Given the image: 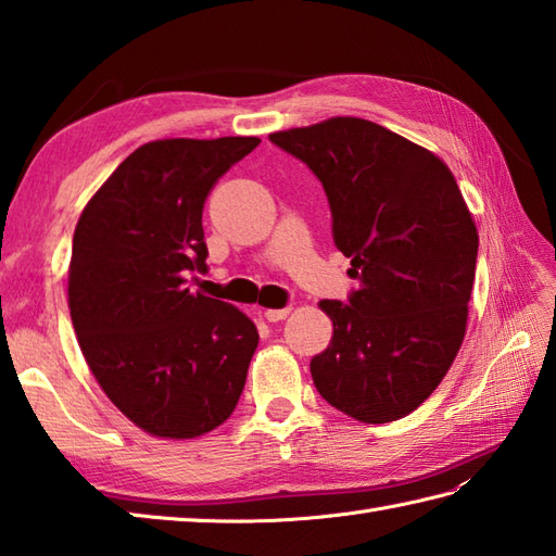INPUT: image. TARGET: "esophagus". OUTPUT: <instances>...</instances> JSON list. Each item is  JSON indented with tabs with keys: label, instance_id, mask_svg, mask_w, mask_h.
I'll use <instances>...</instances> for the list:
<instances>
[{
	"label": "esophagus",
	"instance_id": "34e87169",
	"mask_svg": "<svg viewBox=\"0 0 556 556\" xmlns=\"http://www.w3.org/2000/svg\"><path fill=\"white\" fill-rule=\"evenodd\" d=\"M289 313H291V308H267L265 320L267 323H279V320H285V317H289Z\"/></svg>",
	"mask_w": 556,
	"mask_h": 556
}]
</instances>
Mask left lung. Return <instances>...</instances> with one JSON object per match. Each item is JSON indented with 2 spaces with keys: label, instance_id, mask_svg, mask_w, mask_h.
<instances>
[{
  "label": "left lung",
  "instance_id": "1",
  "mask_svg": "<svg viewBox=\"0 0 556 556\" xmlns=\"http://www.w3.org/2000/svg\"><path fill=\"white\" fill-rule=\"evenodd\" d=\"M323 181L358 291L320 301L332 341L311 361L327 404L380 425L416 410L464 344L478 229L452 169L358 116L269 134Z\"/></svg>",
  "mask_w": 556,
  "mask_h": 556
}]
</instances>
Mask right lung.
<instances>
[{
    "mask_svg": "<svg viewBox=\"0 0 556 556\" xmlns=\"http://www.w3.org/2000/svg\"><path fill=\"white\" fill-rule=\"evenodd\" d=\"M255 136L164 138L134 150L83 207L68 311L102 392L140 430L193 440L227 420L257 329L236 305L186 289L205 269L203 207Z\"/></svg>",
    "mask_w": 556,
    "mask_h": 556,
    "instance_id": "right-lung-1",
    "label": "right lung"
}]
</instances>
